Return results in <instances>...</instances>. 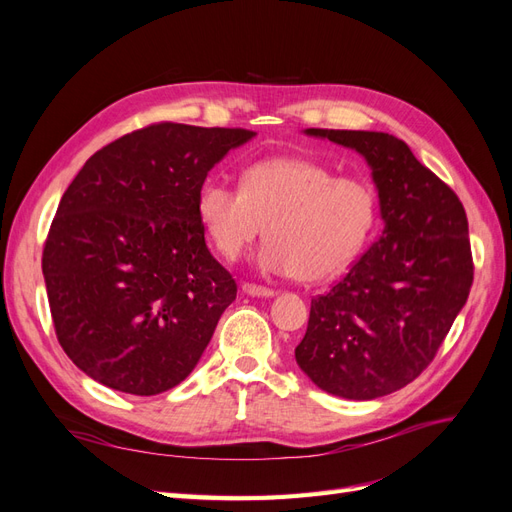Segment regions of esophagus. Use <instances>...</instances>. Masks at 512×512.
Instances as JSON below:
<instances>
[{"label":"esophagus","mask_w":512,"mask_h":512,"mask_svg":"<svg viewBox=\"0 0 512 512\" xmlns=\"http://www.w3.org/2000/svg\"><path fill=\"white\" fill-rule=\"evenodd\" d=\"M243 292L245 294H250V297H275V290L273 288H267V286H258V284H250V282H245L243 286Z\"/></svg>","instance_id":"obj_1"}]
</instances>
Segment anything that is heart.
I'll return each instance as SVG.
<instances>
[{
    "instance_id": "1",
    "label": "heart",
    "mask_w": 512,
    "mask_h": 512,
    "mask_svg": "<svg viewBox=\"0 0 512 512\" xmlns=\"http://www.w3.org/2000/svg\"><path fill=\"white\" fill-rule=\"evenodd\" d=\"M378 198L359 177H337L307 158H269L245 168L241 190L207 181L198 218L222 258L237 260L267 226L258 267L322 282L344 271L374 230Z\"/></svg>"
}]
</instances>
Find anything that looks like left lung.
<instances>
[{"mask_svg": "<svg viewBox=\"0 0 512 512\" xmlns=\"http://www.w3.org/2000/svg\"><path fill=\"white\" fill-rule=\"evenodd\" d=\"M359 151L384 230L327 294L312 299L294 359L318 389L376 399L433 361L474 280L468 218L448 185L384 132L305 130Z\"/></svg>", "mask_w": 512, "mask_h": 512, "instance_id": "left-lung-1", "label": "left lung"}]
</instances>
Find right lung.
Returning a JSON list of instances; mask_svg holds the SVG:
<instances>
[{"instance_id":"1","label":"right lung","mask_w":512,"mask_h":512,"mask_svg":"<svg viewBox=\"0 0 512 512\" xmlns=\"http://www.w3.org/2000/svg\"><path fill=\"white\" fill-rule=\"evenodd\" d=\"M254 136L153 123L96 151L68 185L42 273L59 344L89 378L149 397L190 376L237 297L205 243L198 194Z\"/></svg>"}]
</instances>
